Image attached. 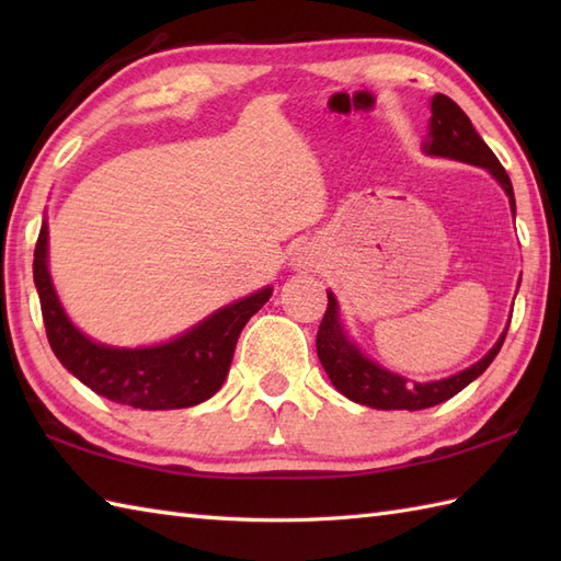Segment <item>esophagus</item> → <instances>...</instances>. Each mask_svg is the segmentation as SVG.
Listing matches in <instances>:
<instances>
[{"label": "esophagus", "instance_id": "obj_1", "mask_svg": "<svg viewBox=\"0 0 561 561\" xmlns=\"http://www.w3.org/2000/svg\"><path fill=\"white\" fill-rule=\"evenodd\" d=\"M291 267L296 272H311L318 267V253L311 245H299L291 253Z\"/></svg>", "mask_w": 561, "mask_h": 561}]
</instances>
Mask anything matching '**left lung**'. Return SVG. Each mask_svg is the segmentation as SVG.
I'll return each instance as SVG.
<instances>
[{"instance_id":"1","label":"left lung","mask_w":561,"mask_h":561,"mask_svg":"<svg viewBox=\"0 0 561 561\" xmlns=\"http://www.w3.org/2000/svg\"><path fill=\"white\" fill-rule=\"evenodd\" d=\"M428 108H432V117H428V137L422 145L426 157L462 161L490 171L494 181L504 187L511 211H514L516 217V197L511 178L492 153V149L484 145V139L474 133L470 117L460 111V105L456 101H450L444 93H436L432 103H428ZM506 330L502 332V337L494 342V347L486 352L480 362L465 368V371L440 380L416 383V380H408L400 374H392L378 362L368 359L359 350V344H354V340H350L347 330H344L340 320V306L335 294L328 291V311L318 330L316 350L320 364H323L325 374L332 380V386L352 402L366 404V408L374 410H426L434 408L438 402H446L453 396H458L465 386H470L474 378L482 376L486 371V366L494 362L499 350H502Z\"/></svg>"}]
</instances>
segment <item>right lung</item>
I'll list each match as a JSON object with an SVG mask.
<instances>
[{
	"label": "right lung",
	"instance_id": "obj_1",
	"mask_svg": "<svg viewBox=\"0 0 561 561\" xmlns=\"http://www.w3.org/2000/svg\"><path fill=\"white\" fill-rule=\"evenodd\" d=\"M47 221L35 243L33 282L41 296L47 342L71 376L101 398L137 410H183L217 392L245 323L270 301L272 287L221 306L181 335L149 347H111L71 323L47 267Z\"/></svg>",
	"mask_w": 561,
	"mask_h": 561
}]
</instances>
